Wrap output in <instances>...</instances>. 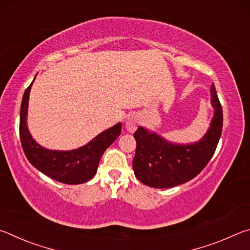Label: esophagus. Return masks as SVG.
Returning a JSON list of instances; mask_svg holds the SVG:
<instances>
[{"mask_svg":"<svg viewBox=\"0 0 250 250\" xmlns=\"http://www.w3.org/2000/svg\"><path fill=\"white\" fill-rule=\"evenodd\" d=\"M137 124H138V116L135 115V114H132L127 117V121H126V128H127L128 132L134 133L137 128Z\"/></svg>","mask_w":250,"mask_h":250,"instance_id":"34e87169","label":"esophagus"}]
</instances>
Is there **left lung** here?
I'll use <instances>...</instances> for the list:
<instances>
[{
    "instance_id": "1",
    "label": "left lung",
    "mask_w": 250,
    "mask_h": 250,
    "mask_svg": "<svg viewBox=\"0 0 250 250\" xmlns=\"http://www.w3.org/2000/svg\"><path fill=\"white\" fill-rule=\"evenodd\" d=\"M214 115L201 141L180 145L139 126L134 137L136 152L133 159L135 176L144 185L158 189L180 186L198 176L211 160L223 128V109L215 86H211Z\"/></svg>"
}]
</instances>
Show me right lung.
Instances as JSON below:
<instances>
[{
    "instance_id": "1",
    "label": "right lung",
    "mask_w": 250,
    "mask_h": 250,
    "mask_svg": "<svg viewBox=\"0 0 250 250\" xmlns=\"http://www.w3.org/2000/svg\"><path fill=\"white\" fill-rule=\"evenodd\" d=\"M33 82L25 90L21 105L20 136L26 158L47 177L65 185H80L91 180L95 176L104 151L120 136L122 124L118 123L104 130L78 149L68 151L46 149L34 141L26 123L29 92Z\"/></svg>"
}]
</instances>
